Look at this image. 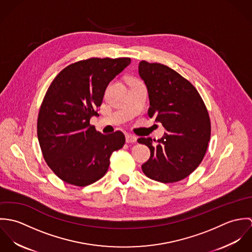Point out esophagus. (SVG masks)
<instances>
[{
    "mask_svg": "<svg viewBox=\"0 0 252 252\" xmlns=\"http://www.w3.org/2000/svg\"><path fill=\"white\" fill-rule=\"evenodd\" d=\"M137 142V137L133 136V135H130V134H127L126 135V143L128 144H134Z\"/></svg>",
    "mask_w": 252,
    "mask_h": 252,
    "instance_id": "esophagus-1",
    "label": "esophagus"
}]
</instances>
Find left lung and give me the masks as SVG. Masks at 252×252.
<instances>
[{
	"mask_svg": "<svg viewBox=\"0 0 252 252\" xmlns=\"http://www.w3.org/2000/svg\"><path fill=\"white\" fill-rule=\"evenodd\" d=\"M139 74L148 92V116L166 129L158 141L138 140L150 149L143 172L163 183L180 181L197 169L206 154L211 139L209 112L197 89L168 66L141 61Z\"/></svg>",
	"mask_w": 252,
	"mask_h": 252,
	"instance_id": "1",
	"label": "left lung"
}]
</instances>
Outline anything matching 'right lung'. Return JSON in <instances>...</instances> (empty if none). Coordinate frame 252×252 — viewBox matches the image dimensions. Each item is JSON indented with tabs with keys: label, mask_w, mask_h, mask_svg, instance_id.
Masks as SVG:
<instances>
[{
	"label": "right lung",
	"mask_w": 252,
	"mask_h": 252,
	"mask_svg": "<svg viewBox=\"0 0 252 252\" xmlns=\"http://www.w3.org/2000/svg\"><path fill=\"white\" fill-rule=\"evenodd\" d=\"M130 63L90 58L66 67L51 82L38 112L37 139L48 167L63 181L86 186L100 180L112 152L125 144L122 132H97L90 118L99 116L108 83Z\"/></svg>",
	"instance_id": "obj_1"
}]
</instances>
